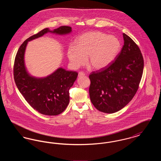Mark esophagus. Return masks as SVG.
<instances>
[{
	"label": "esophagus",
	"mask_w": 161,
	"mask_h": 161,
	"mask_svg": "<svg viewBox=\"0 0 161 161\" xmlns=\"http://www.w3.org/2000/svg\"><path fill=\"white\" fill-rule=\"evenodd\" d=\"M85 75V74H84L83 72H79L78 73V77H83Z\"/></svg>",
	"instance_id": "1"
}]
</instances>
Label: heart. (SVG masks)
I'll return each mask as SVG.
<instances>
[{
	"label": "heart",
	"instance_id": "obj_1",
	"mask_svg": "<svg viewBox=\"0 0 161 161\" xmlns=\"http://www.w3.org/2000/svg\"><path fill=\"white\" fill-rule=\"evenodd\" d=\"M121 44L114 36L100 31H90L78 38L75 46L70 45L68 57L71 65L77 68L85 63L92 69H102L115 60L119 53Z\"/></svg>",
	"mask_w": 161,
	"mask_h": 161
}]
</instances>
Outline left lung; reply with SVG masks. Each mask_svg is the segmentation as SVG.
<instances>
[{
    "label": "left lung",
    "mask_w": 161,
    "mask_h": 161,
    "mask_svg": "<svg viewBox=\"0 0 161 161\" xmlns=\"http://www.w3.org/2000/svg\"><path fill=\"white\" fill-rule=\"evenodd\" d=\"M121 52L107 67L89 75V95L100 112L113 114L125 107L138 91L144 69L141 50L129 36L123 33Z\"/></svg>",
    "instance_id": "8db88e82"
}]
</instances>
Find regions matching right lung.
Wrapping results in <instances>:
<instances>
[{
  "mask_svg": "<svg viewBox=\"0 0 161 161\" xmlns=\"http://www.w3.org/2000/svg\"><path fill=\"white\" fill-rule=\"evenodd\" d=\"M71 31V27L68 26H61L54 31L45 28L24 41L15 55L13 69L15 84L28 104L43 115H58L66 109L69 103V89L76 80L78 73L61 68L45 78L31 77L25 66L26 46L29 41L47 32L63 35Z\"/></svg>",
  "mask_w": 161,
  "mask_h": 161,
  "instance_id": "obj_1",
  "label": "right lung"
}]
</instances>
